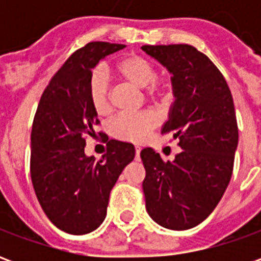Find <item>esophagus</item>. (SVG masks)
Listing matches in <instances>:
<instances>
[{
    "label": "esophagus",
    "instance_id": "esophagus-1",
    "mask_svg": "<svg viewBox=\"0 0 261 261\" xmlns=\"http://www.w3.org/2000/svg\"><path fill=\"white\" fill-rule=\"evenodd\" d=\"M140 152H141V148L136 147V159L137 161H140Z\"/></svg>",
    "mask_w": 261,
    "mask_h": 261
}]
</instances>
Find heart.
Segmentation results:
<instances>
[{
	"mask_svg": "<svg viewBox=\"0 0 261 261\" xmlns=\"http://www.w3.org/2000/svg\"><path fill=\"white\" fill-rule=\"evenodd\" d=\"M114 69L123 82L144 89L145 97L151 102H164L169 93L170 81L164 76H156L152 61L142 56H127L116 63ZM89 102L95 113L99 116H108L112 112L110 85L108 78L100 72H95L89 81ZM155 125L156 119L152 113L123 114L110 123V134L120 141L141 142L155 128Z\"/></svg>",
	"mask_w": 261,
	"mask_h": 261,
	"instance_id": "heart-1",
	"label": "heart"
}]
</instances>
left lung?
I'll use <instances>...</instances> for the list:
<instances>
[{"instance_id":"obj_1","label":"left lung","mask_w":261,"mask_h":261,"mask_svg":"<svg viewBox=\"0 0 261 261\" xmlns=\"http://www.w3.org/2000/svg\"><path fill=\"white\" fill-rule=\"evenodd\" d=\"M141 48L172 74L175 102L162 134H173L183 149L172 162L152 148L141 151L145 207L161 226L190 229L213 213L229 185L239 138L233 99L224 75L196 47Z\"/></svg>"}]
</instances>
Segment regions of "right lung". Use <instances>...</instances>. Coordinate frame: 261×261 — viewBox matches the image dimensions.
Masks as SVG:
<instances>
[{
	"label": "right lung",
	"mask_w": 261,
	"mask_h": 261,
	"mask_svg": "<svg viewBox=\"0 0 261 261\" xmlns=\"http://www.w3.org/2000/svg\"><path fill=\"white\" fill-rule=\"evenodd\" d=\"M124 44L88 43L54 74L43 92L31 136V176L47 218L71 235H85L106 218L109 196L136 156L130 142L110 140L100 159L86 156V137L99 124L89 102L92 69ZM103 133H99L102 137Z\"/></svg>",
	"instance_id": "obj_1"
}]
</instances>
